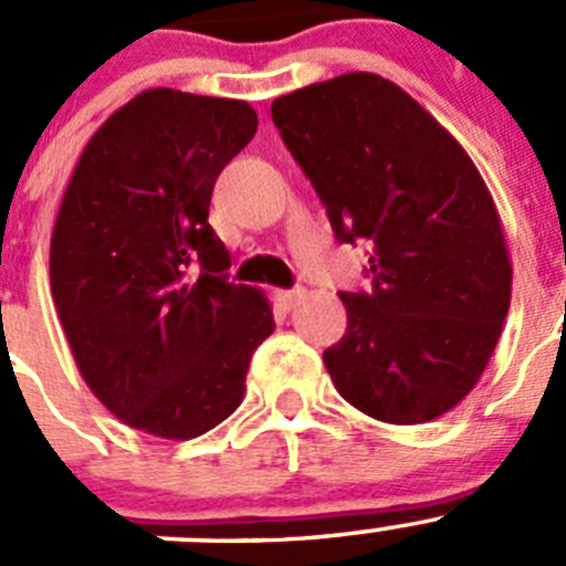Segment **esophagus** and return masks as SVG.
Masks as SVG:
<instances>
[{"label": "esophagus", "mask_w": 566, "mask_h": 566, "mask_svg": "<svg viewBox=\"0 0 566 566\" xmlns=\"http://www.w3.org/2000/svg\"><path fill=\"white\" fill-rule=\"evenodd\" d=\"M304 293H307V290H304V287H295V290H279V293H276V301H279V304H282L284 310H293L295 304H298V301L304 298Z\"/></svg>", "instance_id": "esophagus-1"}]
</instances>
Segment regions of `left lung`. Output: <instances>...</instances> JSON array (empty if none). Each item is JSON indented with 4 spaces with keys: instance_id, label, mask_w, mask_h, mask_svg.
<instances>
[{
    "instance_id": "8db88e82",
    "label": "left lung",
    "mask_w": 566,
    "mask_h": 566,
    "mask_svg": "<svg viewBox=\"0 0 566 566\" xmlns=\"http://www.w3.org/2000/svg\"><path fill=\"white\" fill-rule=\"evenodd\" d=\"M284 145L343 242L371 245V293H340L324 352L348 405L388 424L450 413L489 366L511 307L503 220L461 142L408 92L348 72L273 99Z\"/></svg>"
}]
</instances>
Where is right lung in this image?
Here are the masks:
<instances>
[{"label":"right lung","instance_id":"add662e5","mask_svg":"<svg viewBox=\"0 0 566 566\" xmlns=\"http://www.w3.org/2000/svg\"><path fill=\"white\" fill-rule=\"evenodd\" d=\"M256 125L245 99L145 88L94 130L63 192V335L92 394L147 436L189 441L229 419L276 329L262 290L218 276L231 256L209 226L214 181Z\"/></svg>","mask_w":566,"mask_h":566}]
</instances>
